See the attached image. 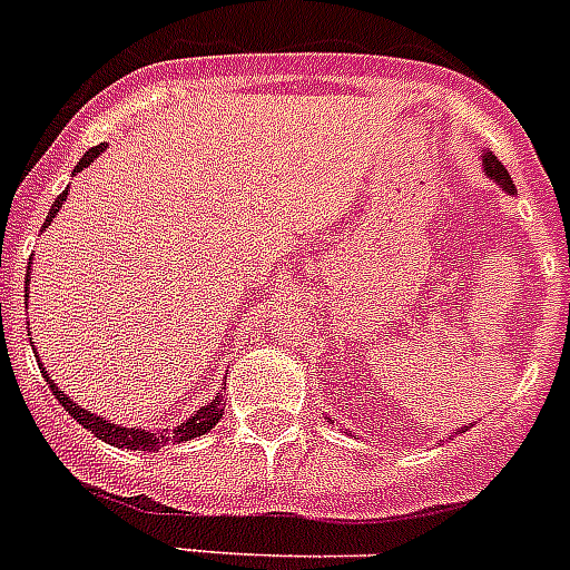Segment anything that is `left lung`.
I'll return each instance as SVG.
<instances>
[{"label": "left lung", "instance_id": "1", "mask_svg": "<svg viewBox=\"0 0 570 570\" xmlns=\"http://www.w3.org/2000/svg\"><path fill=\"white\" fill-rule=\"evenodd\" d=\"M481 161H484V174L490 176V179L495 181V185H499L501 190H507V194H515V188H513V179H510V174H507V170H504V165H501V161L495 159V156H492L490 150H481ZM327 423H333V420L327 417ZM466 429H470V425H461V429H458V432H452V434H449V440L455 438V434L466 432Z\"/></svg>", "mask_w": 570, "mask_h": 570}]
</instances>
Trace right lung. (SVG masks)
<instances>
[{
	"instance_id": "obj_1",
	"label": "right lung",
	"mask_w": 570,
	"mask_h": 570,
	"mask_svg": "<svg viewBox=\"0 0 570 570\" xmlns=\"http://www.w3.org/2000/svg\"><path fill=\"white\" fill-rule=\"evenodd\" d=\"M104 147L107 145H98L92 147V150L83 153V159L78 161V167H75V174L78 176L83 167L92 165L95 159H98L100 153H104ZM66 196H69V190H63V194L57 196L55 205L49 208V217H46V223H42V232L51 226V219L57 217V212L63 208ZM31 269V266H28ZM28 277H31V272H28ZM28 277H26V293H28ZM28 301V295H26ZM33 356H37V351H33ZM37 365H40V374L42 380H46V385H49L51 394L57 396V403L63 405L66 411H69L71 417L78 420L83 429H89V432L95 434L98 440H104V443H109V446H118V449H138V452H159L161 446H167V443H185V440H194L199 438V434L212 432L214 425L219 423V417H223V411H226V403H223V396H214L212 403H205L203 409L196 411V414H190L188 420H181L179 425H174V429H130V425H121V423H112V420L100 417V414H92V411L80 409L75 400H71L69 394H63V391L57 389V382L51 380V374L42 367V362L37 358Z\"/></svg>"
}]
</instances>
